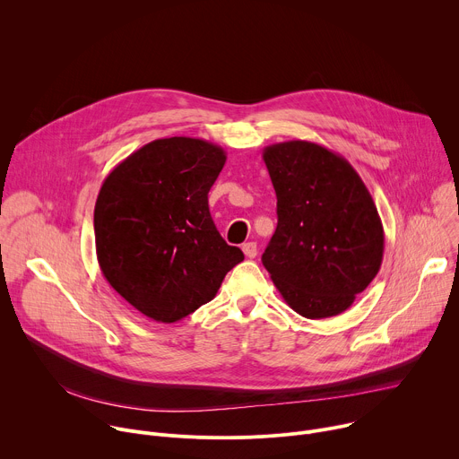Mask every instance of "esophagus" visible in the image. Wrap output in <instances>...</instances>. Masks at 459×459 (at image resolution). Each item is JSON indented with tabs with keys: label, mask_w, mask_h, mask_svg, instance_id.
I'll list each match as a JSON object with an SVG mask.
<instances>
[{
	"label": "esophagus",
	"mask_w": 459,
	"mask_h": 459,
	"mask_svg": "<svg viewBox=\"0 0 459 459\" xmlns=\"http://www.w3.org/2000/svg\"><path fill=\"white\" fill-rule=\"evenodd\" d=\"M241 250H243V254L247 255V257H255V254H257V247H255V243L254 241H248V243H243V247H241Z\"/></svg>",
	"instance_id": "esophagus-1"
}]
</instances>
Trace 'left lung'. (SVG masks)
I'll return each mask as SVG.
<instances>
[{"label":"left lung","mask_w":459,"mask_h":459,"mask_svg":"<svg viewBox=\"0 0 459 459\" xmlns=\"http://www.w3.org/2000/svg\"><path fill=\"white\" fill-rule=\"evenodd\" d=\"M278 198V227L261 261L303 317L345 312L376 278L381 218L354 167L323 145L292 140L264 149Z\"/></svg>","instance_id":"1"}]
</instances>
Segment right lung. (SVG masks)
<instances>
[{
  "label": "right lung",
  "mask_w": 459,
  "mask_h": 459,
  "mask_svg": "<svg viewBox=\"0 0 459 459\" xmlns=\"http://www.w3.org/2000/svg\"><path fill=\"white\" fill-rule=\"evenodd\" d=\"M227 154L200 138L154 140L105 178L94 236L110 287L158 323H176L209 303L243 252L220 236L209 190Z\"/></svg>",
  "instance_id": "right-lung-1"
}]
</instances>
